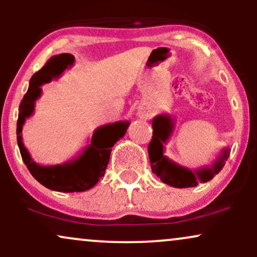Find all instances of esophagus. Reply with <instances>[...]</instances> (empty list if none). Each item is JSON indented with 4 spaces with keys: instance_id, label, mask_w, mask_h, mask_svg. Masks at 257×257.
I'll use <instances>...</instances> for the list:
<instances>
[{
    "instance_id": "esophagus-1",
    "label": "esophagus",
    "mask_w": 257,
    "mask_h": 257,
    "mask_svg": "<svg viewBox=\"0 0 257 257\" xmlns=\"http://www.w3.org/2000/svg\"><path fill=\"white\" fill-rule=\"evenodd\" d=\"M138 114H139V117H140V118H147V117H149V112L141 110V108H140V110H139Z\"/></svg>"
}]
</instances>
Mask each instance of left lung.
<instances>
[{
    "instance_id": "8db88e82",
    "label": "left lung",
    "mask_w": 257,
    "mask_h": 257,
    "mask_svg": "<svg viewBox=\"0 0 257 257\" xmlns=\"http://www.w3.org/2000/svg\"><path fill=\"white\" fill-rule=\"evenodd\" d=\"M153 135L149 145V157L153 174L164 184L176 188L194 187L200 182L210 181L225 166L229 156V150L225 149L211 167L192 170L179 166L164 156V146L169 140L174 129V119L169 114H158L152 120Z\"/></svg>"
}]
</instances>
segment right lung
Instances as JSON below:
<instances>
[{
  "instance_id": "obj_1",
  "label": "right lung",
  "mask_w": 257,
  "mask_h": 257,
  "mask_svg": "<svg viewBox=\"0 0 257 257\" xmlns=\"http://www.w3.org/2000/svg\"><path fill=\"white\" fill-rule=\"evenodd\" d=\"M73 63L75 57L72 54L64 53L55 55L32 76L29 89L20 102L17 122L18 146L29 172L44 187L58 192H83L94 187L101 176H104L112 147L120 138L124 137L129 126L128 120L99 126L91 137L90 145L85 147L84 151L71 162L57 166H40L31 158L23 144V125L26 118L34 113L35 101L42 93L41 85L57 78L67 67H71Z\"/></svg>"
}]
</instances>
